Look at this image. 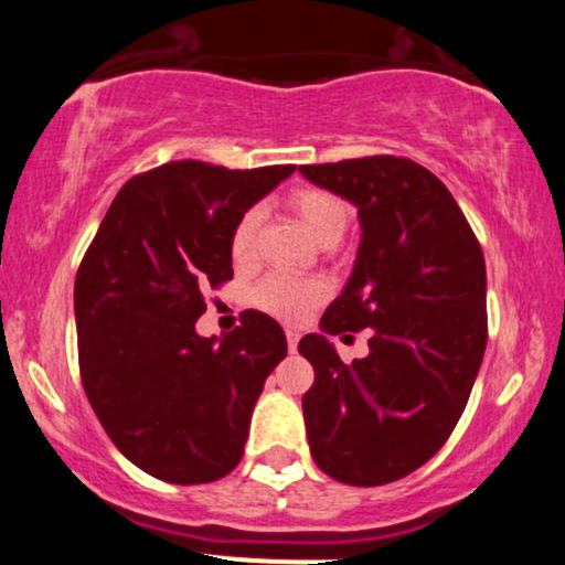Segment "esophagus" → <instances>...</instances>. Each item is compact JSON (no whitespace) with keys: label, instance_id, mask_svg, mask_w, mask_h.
<instances>
[{"label":"esophagus","instance_id":"obj_1","mask_svg":"<svg viewBox=\"0 0 565 565\" xmlns=\"http://www.w3.org/2000/svg\"><path fill=\"white\" fill-rule=\"evenodd\" d=\"M297 342H300V332H297V329H287V345H289V353H295V350H297Z\"/></svg>","mask_w":565,"mask_h":565}]
</instances>
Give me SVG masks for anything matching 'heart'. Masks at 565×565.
Listing matches in <instances>:
<instances>
[{
	"mask_svg": "<svg viewBox=\"0 0 565 565\" xmlns=\"http://www.w3.org/2000/svg\"><path fill=\"white\" fill-rule=\"evenodd\" d=\"M289 206L321 244H337L348 228V206L332 191H323V188L313 185L297 188V191H291ZM257 228H260V210L257 206L242 212V217L233 223L228 252L231 260L236 265L252 263V257H255ZM327 297V281L313 276L287 274V270H274V274L260 278L255 289H252V302L257 308L291 323L302 321Z\"/></svg>",
	"mask_w": 565,
	"mask_h": 565,
	"instance_id": "1",
	"label": "heart"
}]
</instances>
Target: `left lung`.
I'll list each match as a JSON object with an SVG mask.
<instances>
[{
	"label": "left lung",
	"instance_id": "1",
	"mask_svg": "<svg viewBox=\"0 0 565 565\" xmlns=\"http://www.w3.org/2000/svg\"><path fill=\"white\" fill-rule=\"evenodd\" d=\"M300 172L353 201L364 228L323 332H372L353 364L327 337L300 340L316 372L302 395L310 454L340 483H393L438 454L468 406L489 337L481 244L449 188L412 159L380 153Z\"/></svg>",
	"mask_w": 565,
	"mask_h": 565
}]
</instances>
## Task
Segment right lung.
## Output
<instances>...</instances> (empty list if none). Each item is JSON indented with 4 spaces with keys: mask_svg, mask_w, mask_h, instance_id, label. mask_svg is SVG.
Here are the masks:
<instances>
[{
    "mask_svg": "<svg viewBox=\"0 0 565 565\" xmlns=\"http://www.w3.org/2000/svg\"><path fill=\"white\" fill-rule=\"evenodd\" d=\"M291 172L153 167L121 185L84 252L74 284L84 393L116 449L159 481L210 483L242 462L287 337L260 310H244L220 342L199 337L196 321L206 291L233 278V223Z\"/></svg>",
    "mask_w": 565,
    "mask_h": 565,
    "instance_id": "obj_1",
    "label": "right lung"
}]
</instances>
